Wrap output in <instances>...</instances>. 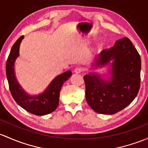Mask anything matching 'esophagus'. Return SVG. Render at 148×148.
<instances>
[{
  "label": "esophagus",
  "mask_w": 148,
  "mask_h": 148,
  "mask_svg": "<svg viewBox=\"0 0 148 148\" xmlns=\"http://www.w3.org/2000/svg\"><path fill=\"white\" fill-rule=\"evenodd\" d=\"M82 71H83V69H82V68L81 67V66H77V67H76L75 69H74V72L77 73V74L81 73Z\"/></svg>",
  "instance_id": "1"
}]
</instances>
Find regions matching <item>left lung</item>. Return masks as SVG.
Returning a JSON list of instances; mask_svg holds the SVG:
<instances>
[{
	"label": "left lung",
	"mask_w": 148,
	"mask_h": 148,
	"mask_svg": "<svg viewBox=\"0 0 148 148\" xmlns=\"http://www.w3.org/2000/svg\"><path fill=\"white\" fill-rule=\"evenodd\" d=\"M111 60L110 81L94 73L84 77L86 101L94 111L101 114H114L125 108L134 100L140 86V56L127 37L103 49L96 66L106 64Z\"/></svg>",
	"instance_id": "8db88e82"
}]
</instances>
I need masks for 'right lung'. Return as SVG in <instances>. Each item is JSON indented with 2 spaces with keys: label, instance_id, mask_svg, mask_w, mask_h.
<instances>
[{
  "label": "right lung",
  "instance_id": "add662e5",
  "mask_svg": "<svg viewBox=\"0 0 148 148\" xmlns=\"http://www.w3.org/2000/svg\"><path fill=\"white\" fill-rule=\"evenodd\" d=\"M23 38V35L14 43L6 62V76L10 93L17 103L27 111L37 116L49 114L58 106L62 84L71 77V71H67L57 76L42 94L37 96L27 95L17 82L14 73V64L19 56L20 45Z\"/></svg>",
  "mask_w": 148,
  "mask_h": 148
}]
</instances>
